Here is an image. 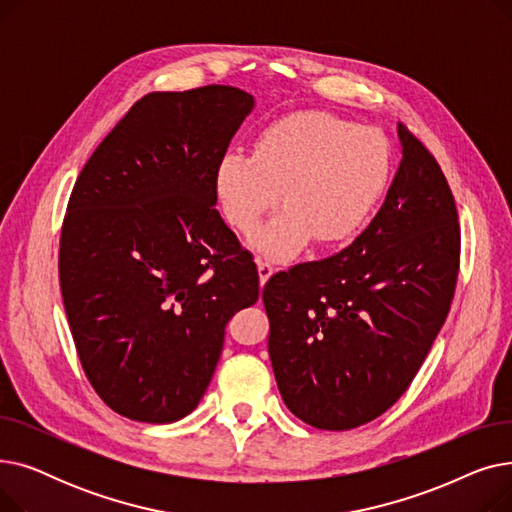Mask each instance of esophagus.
Instances as JSON below:
<instances>
[{"label": "esophagus", "mask_w": 512, "mask_h": 512, "mask_svg": "<svg viewBox=\"0 0 512 512\" xmlns=\"http://www.w3.org/2000/svg\"><path fill=\"white\" fill-rule=\"evenodd\" d=\"M257 272H259V280H261V284H265L267 280L272 278V274L276 272V267L272 265V263H267V261H257Z\"/></svg>", "instance_id": "34e87169"}]
</instances>
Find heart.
Segmentation results:
<instances>
[{
    "label": "heart",
    "instance_id": "1",
    "mask_svg": "<svg viewBox=\"0 0 512 512\" xmlns=\"http://www.w3.org/2000/svg\"><path fill=\"white\" fill-rule=\"evenodd\" d=\"M390 147L378 130L357 128L326 112H294L265 126L253 157L228 151L213 172L222 218L249 234L280 198L285 209L249 238L270 261H290L315 238L338 245L351 238L384 195Z\"/></svg>",
    "mask_w": 512,
    "mask_h": 512
}]
</instances>
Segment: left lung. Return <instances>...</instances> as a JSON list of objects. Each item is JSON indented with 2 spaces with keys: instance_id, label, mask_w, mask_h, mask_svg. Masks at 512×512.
I'll use <instances>...</instances> for the list:
<instances>
[{
  "instance_id": "1",
  "label": "left lung",
  "mask_w": 512,
  "mask_h": 512,
  "mask_svg": "<svg viewBox=\"0 0 512 512\" xmlns=\"http://www.w3.org/2000/svg\"><path fill=\"white\" fill-rule=\"evenodd\" d=\"M402 159L384 205L340 253L267 280L270 351L294 417L342 432L405 394L444 326L461 232L450 186L398 124Z\"/></svg>"
}]
</instances>
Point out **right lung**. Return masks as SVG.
Segmentation results:
<instances>
[{"instance_id": "right-lung-1", "label": "right lung", "mask_w": 512, "mask_h": 512, "mask_svg": "<svg viewBox=\"0 0 512 512\" xmlns=\"http://www.w3.org/2000/svg\"><path fill=\"white\" fill-rule=\"evenodd\" d=\"M255 97L149 93L80 172L60 238L76 353L116 413L172 423L203 398L226 324L259 299L249 253L213 205V172Z\"/></svg>"}]
</instances>
